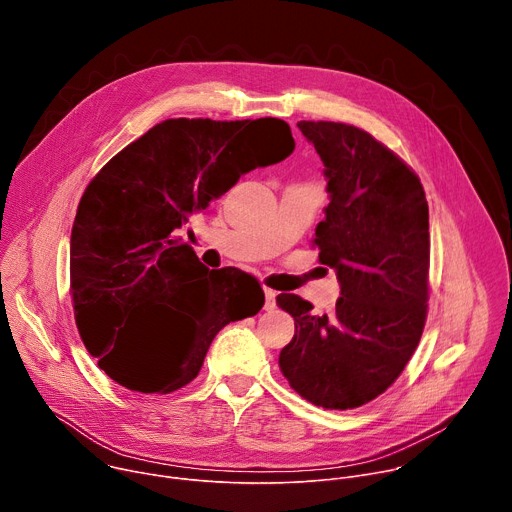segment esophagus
Here are the masks:
<instances>
[{
  "label": "esophagus",
  "instance_id": "1",
  "mask_svg": "<svg viewBox=\"0 0 512 512\" xmlns=\"http://www.w3.org/2000/svg\"><path fill=\"white\" fill-rule=\"evenodd\" d=\"M275 298H277V291L265 287V310H273L277 304H275Z\"/></svg>",
  "mask_w": 512,
  "mask_h": 512
}]
</instances>
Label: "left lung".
Instances as JSON below:
<instances>
[{
    "mask_svg": "<svg viewBox=\"0 0 512 512\" xmlns=\"http://www.w3.org/2000/svg\"><path fill=\"white\" fill-rule=\"evenodd\" d=\"M324 162L330 204L312 245L336 269L340 298L314 316L296 294L277 296L296 334L279 369L324 409H354L385 393L413 356L429 300V210L419 176L369 131L300 121Z\"/></svg>",
    "mask_w": 512,
    "mask_h": 512,
    "instance_id": "obj_1",
    "label": "left lung"
}]
</instances>
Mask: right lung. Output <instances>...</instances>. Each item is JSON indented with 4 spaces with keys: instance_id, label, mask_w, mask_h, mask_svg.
<instances>
[{
    "instance_id": "right-lung-1",
    "label": "right lung",
    "mask_w": 512,
    "mask_h": 512,
    "mask_svg": "<svg viewBox=\"0 0 512 512\" xmlns=\"http://www.w3.org/2000/svg\"><path fill=\"white\" fill-rule=\"evenodd\" d=\"M296 148L283 119H166L89 182L70 235L79 334L121 387L166 395L196 379L216 332L265 296L241 269L208 271L180 231L237 180Z\"/></svg>"
}]
</instances>
